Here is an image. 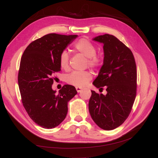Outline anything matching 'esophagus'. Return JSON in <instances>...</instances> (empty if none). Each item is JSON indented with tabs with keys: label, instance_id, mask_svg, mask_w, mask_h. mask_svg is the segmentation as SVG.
I'll use <instances>...</instances> for the list:
<instances>
[{
	"label": "esophagus",
	"instance_id": "obj_1",
	"mask_svg": "<svg viewBox=\"0 0 158 158\" xmlns=\"http://www.w3.org/2000/svg\"><path fill=\"white\" fill-rule=\"evenodd\" d=\"M76 91H77V92L79 93V92H81V91H82V88H80V87H76Z\"/></svg>",
	"mask_w": 158,
	"mask_h": 158
}]
</instances>
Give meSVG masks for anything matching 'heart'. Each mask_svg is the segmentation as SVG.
Masks as SVG:
<instances>
[{
	"label": "heart",
	"mask_w": 158,
	"mask_h": 158,
	"mask_svg": "<svg viewBox=\"0 0 158 158\" xmlns=\"http://www.w3.org/2000/svg\"><path fill=\"white\" fill-rule=\"evenodd\" d=\"M74 49L84 56L88 57V64L92 68H98L102 64V59L96 55V47L86 39H80L74 45ZM69 57L67 51H63L59 56V65L61 69H69ZM92 78L89 71H74L66 76V81L69 84L77 87H83Z\"/></svg>",
	"instance_id": "1"
}]
</instances>
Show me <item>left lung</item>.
<instances>
[{
    "instance_id": "8db88e82",
    "label": "left lung",
    "mask_w": 158,
    "mask_h": 158,
    "mask_svg": "<svg viewBox=\"0 0 158 158\" xmlns=\"http://www.w3.org/2000/svg\"><path fill=\"white\" fill-rule=\"evenodd\" d=\"M93 40L103 44V64L94 81L95 87L106 88L107 94L92 92L89 111L101 128L111 131L121 125L128 118L136 95L137 72L131 49L116 37L99 35Z\"/></svg>"
}]
</instances>
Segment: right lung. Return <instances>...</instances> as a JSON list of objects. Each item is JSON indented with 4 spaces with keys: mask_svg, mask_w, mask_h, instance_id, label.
<instances>
[{
    "mask_svg": "<svg viewBox=\"0 0 158 158\" xmlns=\"http://www.w3.org/2000/svg\"><path fill=\"white\" fill-rule=\"evenodd\" d=\"M77 36L45 35L32 41L21 58L18 81L23 106L33 121L44 128H53L64 121L68 102L77 94L68 84L59 94L52 89L54 74L61 70L59 56Z\"/></svg>",
    "mask_w": 158,
    "mask_h": 158,
    "instance_id": "add662e5",
    "label": "right lung"
}]
</instances>
